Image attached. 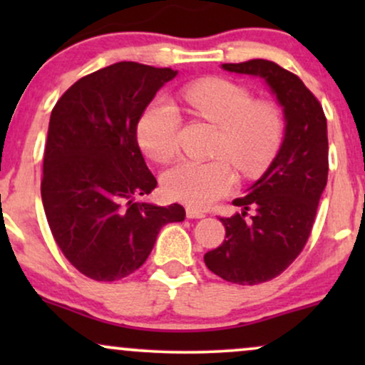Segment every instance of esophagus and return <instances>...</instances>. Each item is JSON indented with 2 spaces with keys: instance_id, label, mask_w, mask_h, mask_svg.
<instances>
[{
  "instance_id": "obj_1",
  "label": "esophagus",
  "mask_w": 365,
  "mask_h": 365,
  "mask_svg": "<svg viewBox=\"0 0 365 365\" xmlns=\"http://www.w3.org/2000/svg\"><path fill=\"white\" fill-rule=\"evenodd\" d=\"M185 215L187 217H190V220H200V217L206 216L202 211H199V209H194V207H187Z\"/></svg>"
}]
</instances>
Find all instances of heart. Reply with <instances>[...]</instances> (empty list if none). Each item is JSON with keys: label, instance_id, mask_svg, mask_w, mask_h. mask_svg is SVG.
<instances>
[{"label": "heart", "instance_id": "obj_1", "mask_svg": "<svg viewBox=\"0 0 365 365\" xmlns=\"http://www.w3.org/2000/svg\"><path fill=\"white\" fill-rule=\"evenodd\" d=\"M183 98L199 118L217 127L216 159H183L163 175V190L173 200L206 207L235 185L230 158L245 177H255L273 161L282 145L284 120L276 104L254 101L245 87L225 78H204L183 89ZM180 115L168 99L158 98L137 123L142 150L166 163L178 149Z\"/></svg>", "mask_w": 365, "mask_h": 365}]
</instances>
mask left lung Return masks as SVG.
Segmentation results:
<instances>
[{"label": "left lung", "instance_id": "8db88e82", "mask_svg": "<svg viewBox=\"0 0 365 365\" xmlns=\"http://www.w3.org/2000/svg\"><path fill=\"white\" fill-rule=\"evenodd\" d=\"M225 70L257 75L283 106L284 139L269 168L233 204L244 211L220 217L223 244L209 250V271L237 284H259L299 257L328 182V125L321 103L295 73L267 60L225 63ZM252 208L254 215H249Z\"/></svg>", "mask_w": 365, "mask_h": 365}]
</instances>
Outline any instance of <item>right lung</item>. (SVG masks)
<instances>
[{
	"mask_svg": "<svg viewBox=\"0 0 365 365\" xmlns=\"http://www.w3.org/2000/svg\"><path fill=\"white\" fill-rule=\"evenodd\" d=\"M177 75L120 61L77 81L51 111L41 197L58 247L96 282L137 271L159 230L183 221L180 204L139 202L158 185L137 142V123L156 92Z\"/></svg>",
	"mask_w": 365,
	"mask_h": 365,
	"instance_id": "obj_1",
	"label": "right lung"
}]
</instances>
